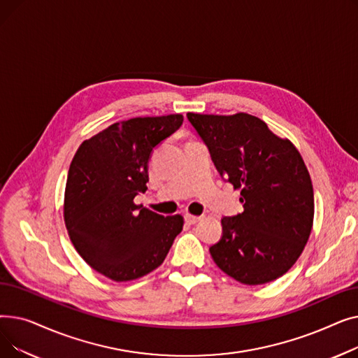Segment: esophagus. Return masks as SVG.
<instances>
[{"instance_id":"34e87169","label":"esophagus","mask_w":358,"mask_h":358,"mask_svg":"<svg viewBox=\"0 0 358 358\" xmlns=\"http://www.w3.org/2000/svg\"><path fill=\"white\" fill-rule=\"evenodd\" d=\"M200 219H201V216H194V215H190V213L185 215V222L189 223V224H194V223H197Z\"/></svg>"}]
</instances>
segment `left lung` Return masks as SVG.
<instances>
[{"label": "left lung", "instance_id": "8db88e82", "mask_svg": "<svg viewBox=\"0 0 358 358\" xmlns=\"http://www.w3.org/2000/svg\"><path fill=\"white\" fill-rule=\"evenodd\" d=\"M187 119L243 203L242 213L222 219V238L210 247L216 266L248 286L286 274L313 227V187L302 155L248 113H187Z\"/></svg>", "mask_w": 358, "mask_h": 358}]
</instances>
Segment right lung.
Here are the masks:
<instances>
[{
  "mask_svg": "<svg viewBox=\"0 0 358 358\" xmlns=\"http://www.w3.org/2000/svg\"><path fill=\"white\" fill-rule=\"evenodd\" d=\"M182 124V115L135 117L113 123L84 141L65 187L64 220L87 264L123 283L158 268L176 236L181 215L162 216L134 199L146 192L152 149Z\"/></svg>",
  "mask_w": 358,
  "mask_h": 358,
  "instance_id": "obj_1",
  "label": "right lung"
}]
</instances>
